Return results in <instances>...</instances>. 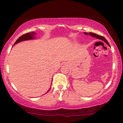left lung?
<instances>
[{
  "label": "left lung",
  "mask_w": 123,
  "mask_h": 123,
  "mask_svg": "<svg viewBox=\"0 0 123 123\" xmlns=\"http://www.w3.org/2000/svg\"><path fill=\"white\" fill-rule=\"evenodd\" d=\"M85 35H90L91 36L93 37H95V38H99V39L102 40V41H105L106 43H107V45H109V46H110V44H109V43H108V41H107L106 39L104 37L102 36H100V35H97L96 34V33H92V32H89V33H87V32H84Z\"/></svg>",
  "instance_id": "1"
}]
</instances>
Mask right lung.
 Wrapping results in <instances>:
<instances>
[{"mask_svg": "<svg viewBox=\"0 0 123 123\" xmlns=\"http://www.w3.org/2000/svg\"><path fill=\"white\" fill-rule=\"evenodd\" d=\"M35 34H36V33H35V32H31L27 33H26V34L23 35L22 36L19 37L18 38L17 40V41L15 42L14 45L16 44V43H19V42H21V41H25V40L34 39V36ZM48 91L47 92H48Z\"/></svg>", "mask_w": 123, "mask_h": 123, "instance_id": "right-lung-1", "label": "right lung"}]
</instances>
